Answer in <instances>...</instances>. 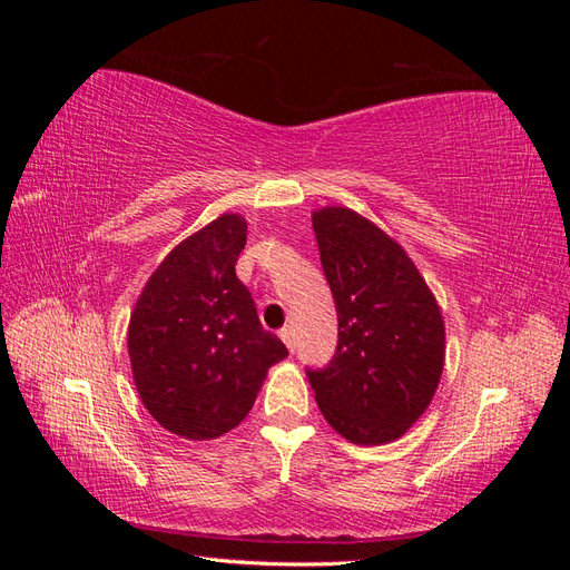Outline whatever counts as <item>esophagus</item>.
<instances>
[{"label": "esophagus", "mask_w": 570, "mask_h": 570, "mask_svg": "<svg viewBox=\"0 0 570 570\" xmlns=\"http://www.w3.org/2000/svg\"><path fill=\"white\" fill-rule=\"evenodd\" d=\"M278 335H281V340L287 344V350L295 352V333H292V327L285 325Z\"/></svg>", "instance_id": "1"}]
</instances>
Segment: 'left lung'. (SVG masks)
Masks as SVG:
<instances>
[{
    "mask_svg": "<svg viewBox=\"0 0 570 570\" xmlns=\"http://www.w3.org/2000/svg\"><path fill=\"white\" fill-rule=\"evenodd\" d=\"M314 233L337 308L333 358L306 368L318 409L354 444L402 438L440 383V306L406 252L364 216L327 206Z\"/></svg>",
    "mask_w": 570,
    "mask_h": 570,
    "instance_id": "8db88e82",
    "label": "left lung"
}]
</instances>
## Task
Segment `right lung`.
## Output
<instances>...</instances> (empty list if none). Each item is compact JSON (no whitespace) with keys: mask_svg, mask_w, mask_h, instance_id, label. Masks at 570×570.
Here are the masks:
<instances>
[{"mask_svg":"<svg viewBox=\"0 0 570 570\" xmlns=\"http://www.w3.org/2000/svg\"><path fill=\"white\" fill-rule=\"evenodd\" d=\"M247 243L243 216L223 214L151 273L128 327L137 392L166 430L212 440L243 423L287 347L264 331L235 275Z\"/></svg>","mask_w":570,"mask_h":570,"instance_id":"right-lung-1","label":"right lung"}]
</instances>
